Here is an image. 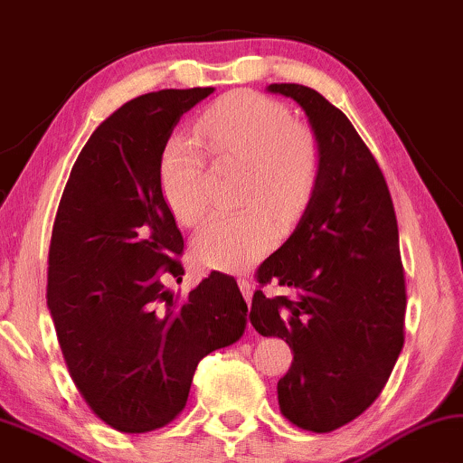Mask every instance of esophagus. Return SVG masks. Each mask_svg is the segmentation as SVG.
Listing matches in <instances>:
<instances>
[{"label": "esophagus", "mask_w": 463, "mask_h": 463, "mask_svg": "<svg viewBox=\"0 0 463 463\" xmlns=\"http://www.w3.org/2000/svg\"><path fill=\"white\" fill-rule=\"evenodd\" d=\"M239 287H241V293H243V298L247 303H251V293H253V287L250 279H239Z\"/></svg>", "instance_id": "34e87169"}]
</instances>
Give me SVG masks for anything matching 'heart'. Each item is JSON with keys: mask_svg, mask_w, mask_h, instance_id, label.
<instances>
[{"mask_svg": "<svg viewBox=\"0 0 463 463\" xmlns=\"http://www.w3.org/2000/svg\"><path fill=\"white\" fill-rule=\"evenodd\" d=\"M195 137L220 165H243L234 213H218L193 237V255L205 266L241 270L264 258L279 241L272 213L295 222L312 199L320 178V147L314 133L293 122L280 101L237 91L205 109ZM189 137H172L160 157V189L178 222L193 226L203 218V181L208 175L202 148Z\"/></svg>", "mask_w": 463, "mask_h": 463, "instance_id": "b5f03b06", "label": "heart"}]
</instances>
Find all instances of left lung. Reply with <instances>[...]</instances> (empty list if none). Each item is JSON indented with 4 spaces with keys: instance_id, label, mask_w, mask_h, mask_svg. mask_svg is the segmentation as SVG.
Wrapping results in <instances>:
<instances>
[{
    "instance_id": "8db88e82",
    "label": "left lung",
    "mask_w": 463,
    "mask_h": 463,
    "mask_svg": "<svg viewBox=\"0 0 463 463\" xmlns=\"http://www.w3.org/2000/svg\"><path fill=\"white\" fill-rule=\"evenodd\" d=\"M272 93L306 109L320 147V178L298 229L255 270L251 324L293 351L279 381L282 416L330 432L370 408L405 341V270L395 208L368 145L314 89L276 82ZM279 281L295 298H266Z\"/></svg>"
}]
</instances>
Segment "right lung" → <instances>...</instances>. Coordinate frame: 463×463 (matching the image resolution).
Masks as SVG:
<instances>
[{"instance_id":"1","label":"right lung","mask_w":463,"mask_h":463,"mask_svg":"<svg viewBox=\"0 0 463 463\" xmlns=\"http://www.w3.org/2000/svg\"><path fill=\"white\" fill-rule=\"evenodd\" d=\"M212 87L164 89L103 120L72 165L47 258V306L66 368L95 416L141 434L184 410L197 364L241 339L247 303L213 270L184 299L183 234L164 202L160 157Z\"/></svg>"}]
</instances>
